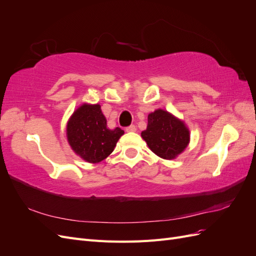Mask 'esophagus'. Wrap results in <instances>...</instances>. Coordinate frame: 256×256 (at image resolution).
Returning a JSON list of instances; mask_svg holds the SVG:
<instances>
[{
	"label": "esophagus",
	"mask_w": 256,
	"mask_h": 256,
	"mask_svg": "<svg viewBox=\"0 0 256 256\" xmlns=\"http://www.w3.org/2000/svg\"><path fill=\"white\" fill-rule=\"evenodd\" d=\"M126 131H127V132H136V127L134 125H130L126 128Z\"/></svg>",
	"instance_id": "34e87169"
}]
</instances>
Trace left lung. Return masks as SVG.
<instances>
[{"mask_svg": "<svg viewBox=\"0 0 256 256\" xmlns=\"http://www.w3.org/2000/svg\"><path fill=\"white\" fill-rule=\"evenodd\" d=\"M146 130L142 138L157 156L172 160L182 154L190 142V132L186 124L168 111L158 109L148 114Z\"/></svg>", "mask_w": 256, "mask_h": 256, "instance_id": "8db88e82", "label": "left lung"}]
</instances>
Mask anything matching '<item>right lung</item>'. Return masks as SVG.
I'll use <instances>...</instances> for the list:
<instances>
[{
	"label": "right lung",
	"mask_w": 256,
	"mask_h": 256,
	"mask_svg": "<svg viewBox=\"0 0 256 256\" xmlns=\"http://www.w3.org/2000/svg\"><path fill=\"white\" fill-rule=\"evenodd\" d=\"M69 145L83 160L98 164L114 150L124 130L106 127L99 104H83L70 116L66 128Z\"/></svg>",
	"instance_id": "right-lung-1"
}]
</instances>
